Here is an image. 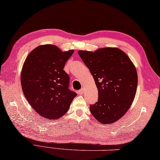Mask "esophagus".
Here are the masks:
<instances>
[{"label": "esophagus", "instance_id": "1", "mask_svg": "<svg viewBox=\"0 0 160 160\" xmlns=\"http://www.w3.org/2000/svg\"><path fill=\"white\" fill-rule=\"evenodd\" d=\"M83 92H84V88H81L79 90V91H78V93H79V95H83Z\"/></svg>", "mask_w": 160, "mask_h": 160}]
</instances>
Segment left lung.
I'll use <instances>...</instances> for the list:
<instances>
[{
    "label": "left lung",
    "mask_w": 160,
    "mask_h": 160,
    "mask_svg": "<svg viewBox=\"0 0 160 160\" xmlns=\"http://www.w3.org/2000/svg\"><path fill=\"white\" fill-rule=\"evenodd\" d=\"M78 53L98 90V101L90 105V112L102 124L115 122L128 111L136 95V68L118 48L104 47L95 52L79 50Z\"/></svg>",
    "instance_id": "left-lung-1"
}]
</instances>
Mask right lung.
Here are the masks:
<instances>
[{"mask_svg":"<svg viewBox=\"0 0 160 160\" xmlns=\"http://www.w3.org/2000/svg\"><path fill=\"white\" fill-rule=\"evenodd\" d=\"M74 52H62L53 44L40 45L23 62L21 72L23 95L33 109L47 120L64 116L77 95L69 89L70 77L63 70Z\"/></svg>","mask_w":160,"mask_h":160,"instance_id":"1","label":"right lung"}]
</instances>
